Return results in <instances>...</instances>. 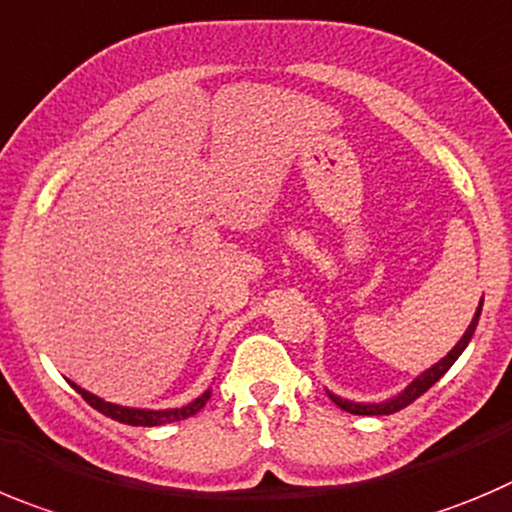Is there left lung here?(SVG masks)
<instances>
[{
    "mask_svg": "<svg viewBox=\"0 0 512 512\" xmlns=\"http://www.w3.org/2000/svg\"><path fill=\"white\" fill-rule=\"evenodd\" d=\"M480 313H482V303H480V308H477L475 318H472L470 328H467V331H465V336H462L460 341H457V346L452 348V351L447 353V356H444L442 361H439V364H434L432 369H427L422 376H417V379H414L412 384L407 386V389L401 391L399 396H394V399L381 401V404H356V401H346V399H341V396H336V394H331V399L336 401V404L343 409V412L364 414V417H381V414H394V412H399V409L409 407V404H412L414 399H419V396H422L424 391L432 389V386L437 384V381L442 379V376L447 374V371H450V366L455 364L457 358H460V353L465 351L467 343H470V338H472V333H475L477 321H480Z\"/></svg>",
    "mask_w": 512,
    "mask_h": 512,
    "instance_id": "obj_1",
    "label": "left lung"
}]
</instances>
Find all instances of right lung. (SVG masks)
Segmentation results:
<instances>
[{
    "label": "right lung",
    "instance_id": "add662e5",
    "mask_svg": "<svg viewBox=\"0 0 512 512\" xmlns=\"http://www.w3.org/2000/svg\"><path fill=\"white\" fill-rule=\"evenodd\" d=\"M75 391H78V394L83 396L85 401H88L90 407L98 409L100 414L116 419V422L131 424V427H159V424H169V422H181V419H189V417H194V414H197L199 409H202L204 404H207L209 396H212V391H204V394L199 396V399H194V401H191V404H186V407H181V409H164V412H154V409L118 407V404H111V401L98 399V396L90 394V391H85V389H80V386H75Z\"/></svg>",
    "mask_w": 512,
    "mask_h": 512
}]
</instances>
